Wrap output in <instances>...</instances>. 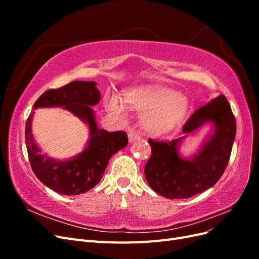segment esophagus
<instances>
[{"label":"esophagus","instance_id":"1","mask_svg":"<svg viewBox=\"0 0 259 259\" xmlns=\"http://www.w3.org/2000/svg\"><path fill=\"white\" fill-rule=\"evenodd\" d=\"M139 139H140V136H139V134H137V133L131 132L130 134H128V142H130V143L136 142V140H139Z\"/></svg>","mask_w":259,"mask_h":259}]
</instances>
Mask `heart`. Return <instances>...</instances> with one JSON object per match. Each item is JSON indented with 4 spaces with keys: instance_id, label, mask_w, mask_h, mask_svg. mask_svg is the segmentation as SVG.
<instances>
[{
    "instance_id": "obj_1",
    "label": "heart",
    "mask_w": 259,
    "mask_h": 259,
    "mask_svg": "<svg viewBox=\"0 0 259 259\" xmlns=\"http://www.w3.org/2000/svg\"><path fill=\"white\" fill-rule=\"evenodd\" d=\"M124 104L143 112V125L147 132L161 135L177 127L184 120L189 101L183 94L158 85H146L124 92ZM106 107L115 114L124 112L122 101L115 96H106Z\"/></svg>"
}]
</instances>
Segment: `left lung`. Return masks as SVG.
<instances>
[{"mask_svg": "<svg viewBox=\"0 0 259 259\" xmlns=\"http://www.w3.org/2000/svg\"><path fill=\"white\" fill-rule=\"evenodd\" d=\"M209 122L212 133L190 159L179 154V145L188 135ZM236 119L228 100L219 95L199 108L183 127L185 136L170 142L149 139L151 156L145 165L148 185L167 199H187L213 187L228 165L236 138Z\"/></svg>", "mask_w": 259, "mask_h": 259, "instance_id": "left-lung-1", "label": "left lung"}]
</instances>
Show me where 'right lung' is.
Instances as JSON below:
<instances>
[{"label":"right lung","mask_w":259,"mask_h":259,"mask_svg":"<svg viewBox=\"0 0 259 259\" xmlns=\"http://www.w3.org/2000/svg\"><path fill=\"white\" fill-rule=\"evenodd\" d=\"M100 100L96 82L73 81L60 89L49 90L38 97L33 109L61 107L88 124L90 139L84 150L64 161L43 154L32 134V117L26 123V145L33 173L50 189L64 195L85 193L103 178L111 156L127 146L126 133L98 128L93 106Z\"/></svg>","instance_id":"obj_1"}]
</instances>
